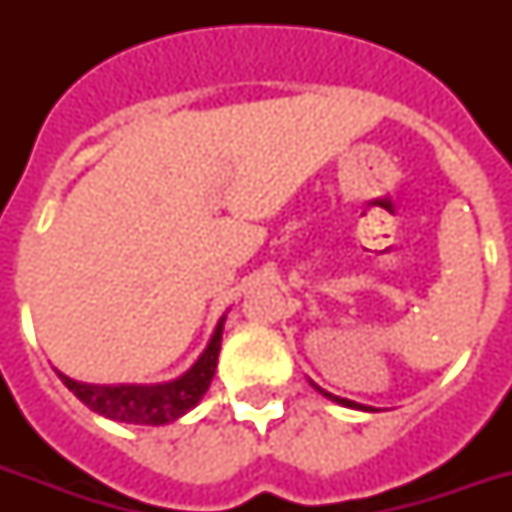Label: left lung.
Listing matches in <instances>:
<instances>
[{
	"instance_id": "1",
	"label": "left lung",
	"mask_w": 512,
	"mask_h": 512,
	"mask_svg": "<svg viewBox=\"0 0 512 512\" xmlns=\"http://www.w3.org/2000/svg\"><path fill=\"white\" fill-rule=\"evenodd\" d=\"M313 388L319 390L321 396H327L329 401H335V404H342V406H350V409H364V412H374V406H364V404H356V401H350V398H340V396H335V393H327V390L324 388H319V385H316V382H311Z\"/></svg>"
}]
</instances>
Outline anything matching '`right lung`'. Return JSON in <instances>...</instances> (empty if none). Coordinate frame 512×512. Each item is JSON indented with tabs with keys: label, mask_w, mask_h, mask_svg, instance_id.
Returning a JSON list of instances; mask_svg holds the SVG:
<instances>
[{
	"label": "right lung",
	"mask_w": 512,
	"mask_h": 512,
	"mask_svg": "<svg viewBox=\"0 0 512 512\" xmlns=\"http://www.w3.org/2000/svg\"><path fill=\"white\" fill-rule=\"evenodd\" d=\"M223 324L225 313L217 321L204 353L193 361L191 369H185L175 380L154 382V385H135V382L92 385V382L71 380L63 372H58V377L84 406H90L92 412L103 414L108 420L127 422V425H167V422L183 417L185 412H191L201 401V396L207 393L217 369Z\"/></svg>",
	"instance_id": "add662e5"
}]
</instances>
